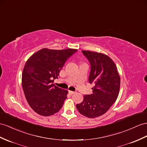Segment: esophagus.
Returning <instances> with one entry per match:
<instances>
[{"label":"esophagus","mask_w":147,"mask_h":147,"mask_svg":"<svg viewBox=\"0 0 147 147\" xmlns=\"http://www.w3.org/2000/svg\"><path fill=\"white\" fill-rule=\"evenodd\" d=\"M69 94H71V95H73V94H76V92H74V91H70V90H69Z\"/></svg>","instance_id":"esophagus-1"}]
</instances>
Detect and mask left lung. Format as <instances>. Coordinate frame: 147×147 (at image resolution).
I'll return each mask as SVG.
<instances>
[{
    "label": "left lung",
    "mask_w": 147,
    "mask_h": 147,
    "mask_svg": "<svg viewBox=\"0 0 147 147\" xmlns=\"http://www.w3.org/2000/svg\"><path fill=\"white\" fill-rule=\"evenodd\" d=\"M90 63L88 82L94 85L92 94L85 95L76 107L84 116L94 119L105 113L119 96L120 77L117 66L109 56L102 53L82 51Z\"/></svg>",
    "instance_id": "1"
}]
</instances>
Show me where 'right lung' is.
Returning a JSON list of instances; mask_svg holds the SVG:
<instances>
[{
	"label": "right lung",
	"mask_w": 147,
	"mask_h": 147,
	"mask_svg": "<svg viewBox=\"0 0 147 147\" xmlns=\"http://www.w3.org/2000/svg\"><path fill=\"white\" fill-rule=\"evenodd\" d=\"M76 49H42L27 60L22 76V88L31 108L42 116L52 115L62 109L67 90L52 84Z\"/></svg>",
	"instance_id": "obj_1"
}]
</instances>
